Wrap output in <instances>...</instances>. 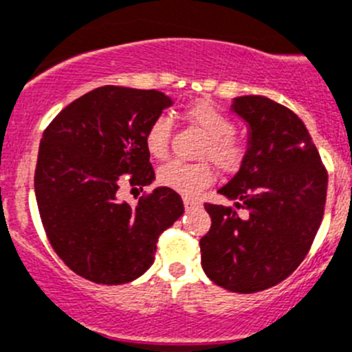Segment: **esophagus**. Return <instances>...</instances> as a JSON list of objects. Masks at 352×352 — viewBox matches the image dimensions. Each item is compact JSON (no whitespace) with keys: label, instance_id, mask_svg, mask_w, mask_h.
I'll return each mask as SVG.
<instances>
[{"label":"esophagus","instance_id":"esophagus-1","mask_svg":"<svg viewBox=\"0 0 352 352\" xmlns=\"http://www.w3.org/2000/svg\"><path fill=\"white\" fill-rule=\"evenodd\" d=\"M201 207L198 199H192V198H184V208L186 210H195V208Z\"/></svg>","mask_w":352,"mask_h":352}]
</instances>
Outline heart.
Here are the masks:
<instances>
[{
    "label": "heart",
    "mask_w": 352,
    "mask_h": 352,
    "mask_svg": "<svg viewBox=\"0 0 352 352\" xmlns=\"http://www.w3.org/2000/svg\"><path fill=\"white\" fill-rule=\"evenodd\" d=\"M186 117L205 135L198 151L199 157L210 160L224 173H235L247 160V144L236 137L235 124L224 112L208 101H196L186 109ZM172 122L164 116L156 117L144 135L145 151L156 160L168 156ZM157 182L184 196H196L214 182V168L208 161L182 163L170 161L157 172Z\"/></svg>",
    "instance_id": "heart-1"
}]
</instances>
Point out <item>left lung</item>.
<instances>
[{"instance_id": "1", "label": "left lung", "mask_w": 352, "mask_h": 352, "mask_svg": "<svg viewBox=\"0 0 352 352\" xmlns=\"http://www.w3.org/2000/svg\"><path fill=\"white\" fill-rule=\"evenodd\" d=\"M231 109L251 129L249 153L219 189L235 205L205 204L212 226L199 251L210 280L249 294L278 284L303 261L324 214L328 172L293 110L265 96L235 98Z\"/></svg>"}]
</instances>
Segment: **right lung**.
<instances>
[{
    "mask_svg": "<svg viewBox=\"0 0 352 352\" xmlns=\"http://www.w3.org/2000/svg\"><path fill=\"white\" fill-rule=\"evenodd\" d=\"M172 100L154 89L103 85L72 101L43 131L34 195L43 230L69 270L117 286L154 263L156 243L184 212L179 192L156 188L137 207L122 184L148 186L154 168L144 135Z\"/></svg>",
    "mask_w": 352,
    "mask_h": 352,
    "instance_id": "add662e5",
    "label": "right lung"
}]
</instances>
